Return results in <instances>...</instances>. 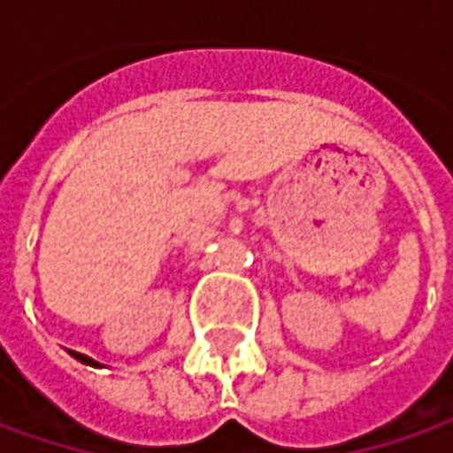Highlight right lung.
Listing matches in <instances>:
<instances>
[{"instance_id": "right-lung-1", "label": "right lung", "mask_w": 453, "mask_h": 453, "mask_svg": "<svg viewBox=\"0 0 453 453\" xmlns=\"http://www.w3.org/2000/svg\"><path fill=\"white\" fill-rule=\"evenodd\" d=\"M70 356L75 357V360H80V363H85V365H100V363H96L93 357L82 356V353H75V350H70Z\"/></svg>"}]
</instances>
